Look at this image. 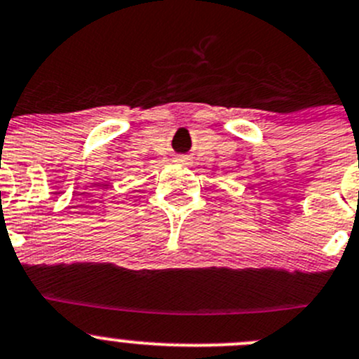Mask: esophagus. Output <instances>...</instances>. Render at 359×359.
Instances as JSON below:
<instances>
[{
	"mask_svg": "<svg viewBox=\"0 0 359 359\" xmlns=\"http://www.w3.org/2000/svg\"><path fill=\"white\" fill-rule=\"evenodd\" d=\"M174 162H180V163H185V165H189L190 156L189 155H177L176 158H174Z\"/></svg>",
	"mask_w": 359,
	"mask_h": 359,
	"instance_id": "1",
	"label": "esophagus"
}]
</instances>
